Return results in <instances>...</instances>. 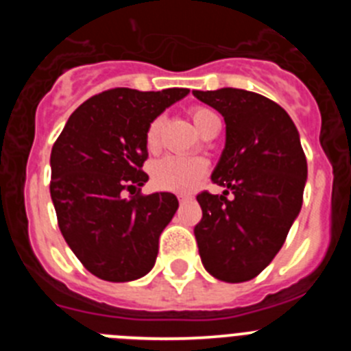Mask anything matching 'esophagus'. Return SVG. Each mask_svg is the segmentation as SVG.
<instances>
[{
  "label": "esophagus",
  "instance_id": "esophagus-1",
  "mask_svg": "<svg viewBox=\"0 0 351 351\" xmlns=\"http://www.w3.org/2000/svg\"><path fill=\"white\" fill-rule=\"evenodd\" d=\"M179 204H184L186 202V200H188V198H190V197H186V195H179Z\"/></svg>",
  "mask_w": 351,
  "mask_h": 351
}]
</instances>
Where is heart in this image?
<instances>
[{
	"label": "heart",
	"mask_w": 351,
	"mask_h": 351,
	"mask_svg": "<svg viewBox=\"0 0 351 351\" xmlns=\"http://www.w3.org/2000/svg\"><path fill=\"white\" fill-rule=\"evenodd\" d=\"M190 117L195 128L202 132L204 126L210 119H214L216 114L206 107H193L190 110ZM161 128H163V117L151 121L145 132V145L149 151H154L160 144ZM204 173H206V165L202 161L188 156H165L154 161L151 167V178H153L154 186L160 190L169 191H190L204 178Z\"/></svg>",
	"instance_id": "1"
}]
</instances>
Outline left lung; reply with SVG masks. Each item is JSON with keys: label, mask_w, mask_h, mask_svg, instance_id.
<instances>
[{"label": "left lung", "mask_w": 351, "mask_h": 351, "mask_svg": "<svg viewBox=\"0 0 351 351\" xmlns=\"http://www.w3.org/2000/svg\"><path fill=\"white\" fill-rule=\"evenodd\" d=\"M225 119V149L202 191L195 226L204 267L216 280L243 283L260 274L283 246L302 207L308 163L293 121L258 93L223 88L193 91Z\"/></svg>", "instance_id": "left-lung-1"}]
</instances>
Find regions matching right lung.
Wrapping results in <instances>:
<instances>
[{"mask_svg":"<svg viewBox=\"0 0 351 351\" xmlns=\"http://www.w3.org/2000/svg\"><path fill=\"white\" fill-rule=\"evenodd\" d=\"M186 88H116L93 96L68 117L52 145L51 198L70 250L91 274L112 283L153 269L158 241L179 202L161 191L141 195L149 176L145 132ZM136 191L126 199L124 191Z\"/></svg>","mask_w":351,"mask_h":351,"instance_id":"1","label":"right lung"}]
</instances>
